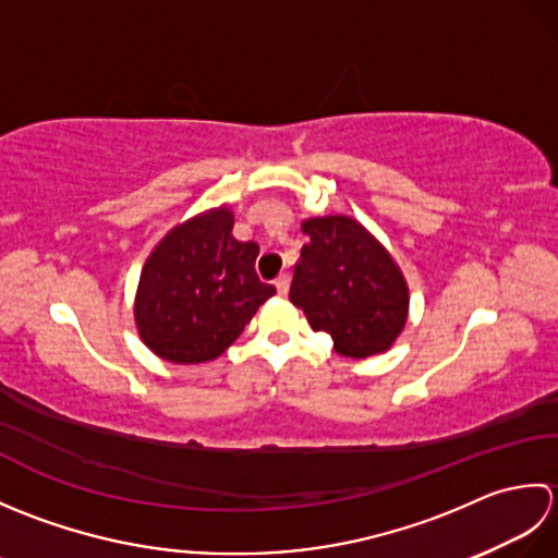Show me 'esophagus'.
Returning <instances> with one entry per match:
<instances>
[{
	"instance_id": "34e87169",
	"label": "esophagus",
	"mask_w": 558,
	"mask_h": 558,
	"mask_svg": "<svg viewBox=\"0 0 558 558\" xmlns=\"http://www.w3.org/2000/svg\"><path fill=\"white\" fill-rule=\"evenodd\" d=\"M276 288H278L280 294L288 292V288H290V276H288V272H280V276L276 278Z\"/></svg>"
}]
</instances>
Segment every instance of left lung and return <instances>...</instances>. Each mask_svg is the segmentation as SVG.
<instances>
[{
    "label": "left lung",
    "instance_id": "obj_1",
    "mask_svg": "<svg viewBox=\"0 0 558 558\" xmlns=\"http://www.w3.org/2000/svg\"><path fill=\"white\" fill-rule=\"evenodd\" d=\"M310 242L294 266L290 302L342 357L364 360L393 345L408 322L405 276L384 244L348 216L302 222Z\"/></svg>",
    "mask_w": 558,
    "mask_h": 558
}]
</instances>
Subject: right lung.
<instances>
[{"label":"right lung","mask_w":558,"mask_h":558,"mask_svg":"<svg viewBox=\"0 0 558 558\" xmlns=\"http://www.w3.org/2000/svg\"><path fill=\"white\" fill-rule=\"evenodd\" d=\"M228 206L162 236L141 270L134 318L141 340L174 364L220 357L276 288L256 276V242L232 236Z\"/></svg>","instance_id":"obj_1"}]
</instances>
